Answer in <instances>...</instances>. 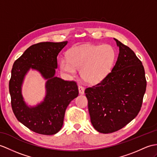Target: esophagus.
<instances>
[{
    "mask_svg": "<svg viewBox=\"0 0 157 157\" xmlns=\"http://www.w3.org/2000/svg\"><path fill=\"white\" fill-rule=\"evenodd\" d=\"M78 90H79V93L80 94H84V87H83L82 86H78Z\"/></svg>",
    "mask_w": 157,
    "mask_h": 157,
    "instance_id": "obj_1",
    "label": "esophagus"
}]
</instances>
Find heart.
<instances>
[{"label":"heart","instance_id":"obj_1","mask_svg":"<svg viewBox=\"0 0 157 157\" xmlns=\"http://www.w3.org/2000/svg\"><path fill=\"white\" fill-rule=\"evenodd\" d=\"M116 58L114 49L110 45L85 44L72 47L68 59L60 61L61 71L75 75L80 70V77L87 83L94 84L101 81L110 71Z\"/></svg>","mask_w":157,"mask_h":157}]
</instances>
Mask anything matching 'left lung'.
I'll return each instance as SVG.
<instances>
[{
	"instance_id": "left-lung-1",
	"label": "left lung",
	"mask_w": 157,
	"mask_h": 157,
	"mask_svg": "<svg viewBox=\"0 0 157 157\" xmlns=\"http://www.w3.org/2000/svg\"><path fill=\"white\" fill-rule=\"evenodd\" d=\"M114 40L120 52L111 72L85 90L91 122L104 134L119 130L136 117L147 87L141 61L130 47Z\"/></svg>"
}]
</instances>
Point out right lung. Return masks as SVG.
I'll return each mask as SVG.
<instances>
[{
    "mask_svg": "<svg viewBox=\"0 0 157 157\" xmlns=\"http://www.w3.org/2000/svg\"><path fill=\"white\" fill-rule=\"evenodd\" d=\"M67 43L41 42L33 45L13 64L9 81L13 111L21 123L36 133L53 135L59 132L63 124L65 110L78 96L75 82L55 76L57 57ZM30 68L37 70L48 79L44 100L34 107H29L25 104L21 94V83Z\"/></svg>",
    "mask_w": 157,
    "mask_h": 157,
    "instance_id": "obj_1",
    "label": "right lung"
}]
</instances>
